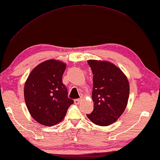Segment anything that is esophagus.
Wrapping results in <instances>:
<instances>
[{"instance_id": "esophagus-1", "label": "esophagus", "mask_w": 160, "mask_h": 160, "mask_svg": "<svg viewBox=\"0 0 160 160\" xmlns=\"http://www.w3.org/2000/svg\"><path fill=\"white\" fill-rule=\"evenodd\" d=\"M81 102V99H76V100H74V102L76 105H78V104H80V102Z\"/></svg>"}]
</instances>
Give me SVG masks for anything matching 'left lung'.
Instances as JSON below:
<instances>
[{
    "label": "left lung",
    "instance_id": "8db88e82",
    "mask_svg": "<svg viewBox=\"0 0 160 160\" xmlns=\"http://www.w3.org/2000/svg\"><path fill=\"white\" fill-rule=\"evenodd\" d=\"M93 74L94 108L87 115L94 124L108 126L125 111L130 95L128 78L115 64L105 60H88Z\"/></svg>",
    "mask_w": 160,
    "mask_h": 160
}]
</instances>
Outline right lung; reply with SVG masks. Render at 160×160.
Wrapping results in <instances>:
<instances>
[{"label":"right lung","instance_id":"right-lung-1","mask_svg":"<svg viewBox=\"0 0 160 160\" xmlns=\"http://www.w3.org/2000/svg\"><path fill=\"white\" fill-rule=\"evenodd\" d=\"M65 68L66 64L60 60H45L33 68L25 81V104L32 118L40 125L50 127L60 122L73 104L62 81Z\"/></svg>","mask_w":160,"mask_h":160}]
</instances>
